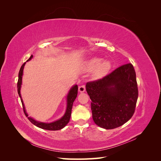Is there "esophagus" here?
Here are the masks:
<instances>
[{
  "mask_svg": "<svg viewBox=\"0 0 161 161\" xmlns=\"http://www.w3.org/2000/svg\"><path fill=\"white\" fill-rule=\"evenodd\" d=\"M85 90H86V88H85V85H82L79 86V92H83L85 91Z\"/></svg>",
  "mask_w": 161,
  "mask_h": 161,
  "instance_id": "34e87169",
  "label": "esophagus"
}]
</instances>
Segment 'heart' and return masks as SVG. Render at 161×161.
Here are the masks:
<instances>
[{"mask_svg":"<svg viewBox=\"0 0 161 161\" xmlns=\"http://www.w3.org/2000/svg\"><path fill=\"white\" fill-rule=\"evenodd\" d=\"M111 64L108 61L103 62L99 58H92L87 61L86 64V69L89 71H94V77L98 79L105 76L111 69Z\"/></svg>","mask_w":161,"mask_h":161,"instance_id":"obj_1","label":"heart"}]
</instances>
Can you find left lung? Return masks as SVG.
<instances>
[{"label":"left lung","instance_id":"1","mask_svg":"<svg viewBox=\"0 0 161 161\" xmlns=\"http://www.w3.org/2000/svg\"><path fill=\"white\" fill-rule=\"evenodd\" d=\"M86 90L91 100L92 119L101 128H118L134 115L138 89L131 63L118 67L102 79L88 82Z\"/></svg>","mask_w":161,"mask_h":161}]
</instances>
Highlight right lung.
<instances>
[{
	"label": "right lung",
	"instance_id": "1",
	"mask_svg": "<svg viewBox=\"0 0 161 161\" xmlns=\"http://www.w3.org/2000/svg\"><path fill=\"white\" fill-rule=\"evenodd\" d=\"M32 58H33V55H31L30 56V58L27 60V62L29 61V60H30ZM25 63L26 62L24 63V64L21 66L20 70H19V79H18V82H17V91H18V94H19V97H20V98H21L24 114H25V115L27 117L28 115L27 114V113L25 112V107H24V105H23V100L21 99V93H20V89H21L22 75H23V70L24 66H25ZM77 93H78V86L75 85L70 89L69 93V95H68V97H67V108H66V113H65L64 115L63 116L62 118L59 120L56 121H54V122H52V123L46 124V123L39 122V121L34 120L31 118H30V117H29V118H27L29 119V120H30L33 124H34L35 125H36L37 127H39V128H42V129L47 130H61L62 128H64L68 123L69 122L70 115H71V111H72V105H73V103H74L75 99L76 98Z\"/></svg>",
	"mask_w": 161,
	"mask_h": 161
}]
</instances>
